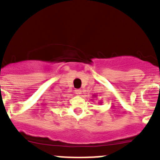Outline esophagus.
<instances>
[{"label":"esophagus","instance_id":"esophagus-1","mask_svg":"<svg viewBox=\"0 0 160 160\" xmlns=\"http://www.w3.org/2000/svg\"><path fill=\"white\" fill-rule=\"evenodd\" d=\"M81 92H82V90H79V89L75 90V94H77V95H80V94H81Z\"/></svg>","mask_w":160,"mask_h":160}]
</instances>
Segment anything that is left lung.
<instances>
[{"instance_id":"obj_1","label":"left lung","mask_w":160,"mask_h":160,"mask_svg":"<svg viewBox=\"0 0 160 160\" xmlns=\"http://www.w3.org/2000/svg\"><path fill=\"white\" fill-rule=\"evenodd\" d=\"M94 97H96V96H95V95H94ZM99 103H102V102H99Z\"/></svg>"}]
</instances>
